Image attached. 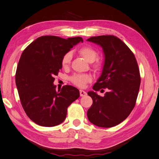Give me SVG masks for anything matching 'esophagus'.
Returning a JSON list of instances; mask_svg holds the SVG:
<instances>
[{
    "label": "esophagus",
    "instance_id": "esophagus-1",
    "mask_svg": "<svg viewBox=\"0 0 159 159\" xmlns=\"http://www.w3.org/2000/svg\"><path fill=\"white\" fill-rule=\"evenodd\" d=\"M80 93L81 97H84V96H86V93L84 91H83V90H80Z\"/></svg>",
    "mask_w": 159,
    "mask_h": 159
}]
</instances>
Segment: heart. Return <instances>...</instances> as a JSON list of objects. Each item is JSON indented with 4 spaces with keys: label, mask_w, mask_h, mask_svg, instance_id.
I'll use <instances>...</instances> for the list:
<instances>
[{
    "label": "heart",
    "mask_w": 159,
    "mask_h": 159,
    "mask_svg": "<svg viewBox=\"0 0 159 159\" xmlns=\"http://www.w3.org/2000/svg\"><path fill=\"white\" fill-rule=\"evenodd\" d=\"M80 55H82L86 61L90 63L93 62L98 57V52L96 50L90 46H84L80 48L78 50ZM72 60V52H68L62 57L61 64L64 68H67L70 66ZM93 68L95 71H100L103 68V62L100 60L95 61L93 64ZM92 77L89 75L76 74L71 77L70 80L75 85L79 87H84L86 84L91 82Z\"/></svg>",
    "instance_id": "obj_1"
}]
</instances>
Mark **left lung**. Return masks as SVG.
<instances>
[{"mask_svg":"<svg viewBox=\"0 0 159 159\" xmlns=\"http://www.w3.org/2000/svg\"><path fill=\"white\" fill-rule=\"evenodd\" d=\"M87 41L100 46L104 55L102 72L93 89H107L104 97L88 92L93 100L88 119L98 127H114L125 120L135 107L140 84L139 66L131 50L115 36L92 37Z\"/></svg>","mask_w":159,"mask_h":159,"instance_id":"left-lung-1","label":"left lung"}]
</instances>
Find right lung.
I'll return each instance as SVG.
<instances>
[{
	"label": "right lung",
	"mask_w": 159,
	"mask_h": 159,
	"mask_svg": "<svg viewBox=\"0 0 159 159\" xmlns=\"http://www.w3.org/2000/svg\"><path fill=\"white\" fill-rule=\"evenodd\" d=\"M80 41V37L42 36L23 50L15 80L23 109L36 124L48 127L61 124L68 107L80 97L74 86L66 85L57 91L53 82L62 68V57Z\"/></svg>",
	"instance_id": "right-lung-1"
}]
</instances>
